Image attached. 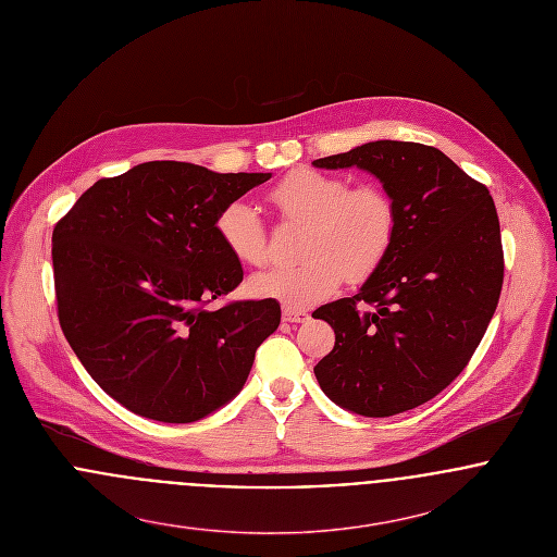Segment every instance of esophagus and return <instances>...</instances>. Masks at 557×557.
I'll return each instance as SVG.
<instances>
[{"instance_id":"obj_1","label":"esophagus","mask_w":557,"mask_h":557,"mask_svg":"<svg viewBox=\"0 0 557 557\" xmlns=\"http://www.w3.org/2000/svg\"><path fill=\"white\" fill-rule=\"evenodd\" d=\"M311 315L307 313V311H300V309H292V307H285L283 309V321H287V323H305V321H309Z\"/></svg>"}]
</instances>
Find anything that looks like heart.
<instances>
[{
    "mask_svg": "<svg viewBox=\"0 0 557 557\" xmlns=\"http://www.w3.org/2000/svg\"><path fill=\"white\" fill-rule=\"evenodd\" d=\"M270 201L283 219L307 223L298 265H274L250 278V292L292 309H311L330 298L343 276H371L397 238V206L380 186L351 188L345 177L298 169L285 175ZM225 248L244 265L268 259V238L255 206L232 201L216 221Z\"/></svg>",
    "mask_w": 557,
    "mask_h": 557,
    "instance_id": "heart-1",
    "label": "heart"
}]
</instances>
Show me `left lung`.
Here are the masks:
<instances>
[{"instance_id": "8db88e82", "label": "left lung", "mask_w": 557, "mask_h": 557, "mask_svg": "<svg viewBox=\"0 0 557 557\" xmlns=\"http://www.w3.org/2000/svg\"><path fill=\"white\" fill-rule=\"evenodd\" d=\"M358 166L397 206V238L356 296L313 313L334 330L315 367L338 407L386 418L440 395L470 362L495 313L504 252L495 203L444 152L411 141H371L313 160Z\"/></svg>"}]
</instances>
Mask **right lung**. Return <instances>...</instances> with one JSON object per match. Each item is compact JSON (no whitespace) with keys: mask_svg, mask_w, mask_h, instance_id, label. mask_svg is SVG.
I'll return each mask as SVG.
<instances>
[{"mask_svg":"<svg viewBox=\"0 0 557 557\" xmlns=\"http://www.w3.org/2000/svg\"><path fill=\"white\" fill-rule=\"evenodd\" d=\"M272 173H216L152 160L98 180L53 230L58 315L81 364L120 405L186 424L238 395L276 300L206 302L244 270L216 221Z\"/></svg>","mask_w":557,"mask_h":557,"instance_id":"obj_1","label":"right lung"}]
</instances>
